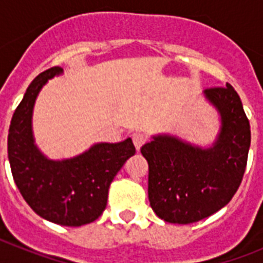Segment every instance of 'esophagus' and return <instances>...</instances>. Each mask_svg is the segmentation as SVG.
<instances>
[{"label":"esophagus","mask_w":263,"mask_h":263,"mask_svg":"<svg viewBox=\"0 0 263 263\" xmlns=\"http://www.w3.org/2000/svg\"><path fill=\"white\" fill-rule=\"evenodd\" d=\"M132 138H133V143H134V146H136V148L137 150H139V148H141V146L146 142L147 137H146L142 132H136V133H133Z\"/></svg>","instance_id":"esophagus-1"}]
</instances>
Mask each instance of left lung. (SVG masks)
I'll use <instances>...</instances> for the list:
<instances>
[{
    "label": "left lung",
    "instance_id": "left-lung-1",
    "mask_svg": "<svg viewBox=\"0 0 263 263\" xmlns=\"http://www.w3.org/2000/svg\"><path fill=\"white\" fill-rule=\"evenodd\" d=\"M204 95L221 116L212 147L201 148L173 136H155L141 148L148 163V200L159 218L191 224L221 210L242 180L250 147V124L231 84Z\"/></svg>",
    "mask_w": 263,
    "mask_h": 263
}]
</instances>
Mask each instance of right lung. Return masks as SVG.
I'll use <instances>...</instances> for the list:
<instances>
[{
    "label": "right lung",
    "instance_id": "1",
    "mask_svg": "<svg viewBox=\"0 0 263 263\" xmlns=\"http://www.w3.org/2000/svg\"><path fill=\"white\" fill-rule=\"evenodd\" d=\"M60 67L42 72L31 81L14 111L8 136V157L18 190L31 210L48 221L81 227L104 212L110 183L136 154L132 139L96 143L71 159L51 160L34 143L31 117L39 90Z\"/></svg>",
    "mask_w": 263,
    "mask_h": 263
}]
</instances>
